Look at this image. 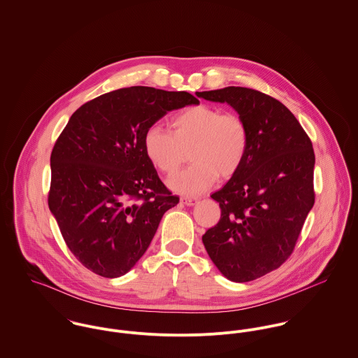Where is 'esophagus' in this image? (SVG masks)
<instances>
[{"instance_id":"obj_1","label":"esophagus","mask_w":358,"mask_h":358,"mask_svg":"<svg viewBox=\"0 0 358 358\" xmlns=\"http://www.w3.org/2000/svg\"><path fill=\"white\" fill-rule=\"evenodd\" d=\"M198 198H192V196H182V198H181V201H182L184 204H187V206H194V204L198 203Z\"/></svg>"}]
</instances>
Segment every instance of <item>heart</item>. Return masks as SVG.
Masks as SVG:
<instances>
[{"mask_svg": "<svg viewBox=\"0 0 358 358\" xmlns=\"http://www.w3.org/2000/svg\"><path fill=\"white\" fill-rule=\"evenodd\" d=\"M170 126L171 131L150 126L143 147L150 162L167 176L182 166L189 152L192 164L170 180L171 188L180 194L198 195L218 176L232 177L248 154L250 129L238 113L198 104L176 114Z\"/></svg>", "mask_w": 358, "mask_h": 358, "instance_id": "1", "label": "heart"}]
</instances>
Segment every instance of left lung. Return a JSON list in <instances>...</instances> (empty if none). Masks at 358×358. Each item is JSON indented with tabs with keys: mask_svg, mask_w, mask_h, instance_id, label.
I'll return each mask as SVG.
<instances>
[{
	"mask_svg": "<svg viewBox=\"0 0 358 358\" xmlns=\"http://www.w3.org/2000/svg\"><path fill=\"white\" fill-rule=\"evenodd\" d=\"M196 94L231 104L250 129L244 163L211 195L221 218L201 240L225 278L251 281L289 258L315 204L312 141L282 103L259 90L228 86Z\"/></svg>",
	"mask_w": 358,
	"mask_h": 358,
	"instance_id": "1",
	"label": "left lung"
}]
</instances>
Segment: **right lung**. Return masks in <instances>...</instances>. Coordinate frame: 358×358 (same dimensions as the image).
Returning a JSON list of instances; mask_svg holds the SVG:
<instances>
[{
  "mask_svg": "<svg viewBox=\"0 0 358 358\" xmlns=\"http://www.w3.org/2000/svg\"><path fill=\"white\" fill-rule=\"evenodd\" d=\"M191 104L199 100L187 92L123 87L80 106L57 137L48 204L86 269L108 278L129 272L178 203L147 158L143 137L169 111Z\"/></svg>",
  "mask_w": 358,
  "mask_h": 358,
  "instance_id": "obj_1",
  "label": "right lung"
}]
</instances>
